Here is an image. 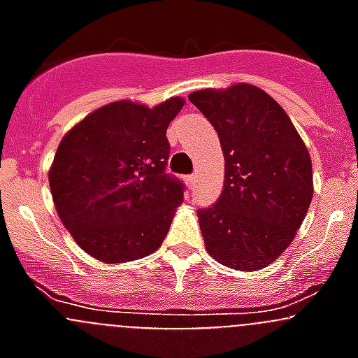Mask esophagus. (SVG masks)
Wrapping results in <instances>:
<instances>
[{
  "instance_id": "obj_1",
  "label": "esophagus",
  "mask_w": 358,
  "mask_h": 358,
  "mask_svg": "<svg viewBox=\"0 0 358 358\" xmlns=\"http://www.w3.org/2000/svg\"><path fill=\"white\" fill-rule=\"evenodd\" d=\"M195 181H197V176H188V177H186V182H188L189 188H192V186L195 185Z\"/></svg>"
}]
</instances>
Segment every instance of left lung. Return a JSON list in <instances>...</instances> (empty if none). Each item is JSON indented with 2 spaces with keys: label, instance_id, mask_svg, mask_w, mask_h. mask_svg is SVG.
I'll return each mask as SVG.
<instances>
[{
  "label": "left lung",
  "instance_id": "8db88e82",
  "mask_svg": "<svg viewBox=\"0 0 358 358\" xmlns=\"http://www.w3.org/2000/svg\"><path fill=\"white\" fill-rule=\"evenodd\" d=\"M188 100L222 145L224 189L197 211L213 260L256 271L285 252L314 195L312 161L283 107L251 84L201 90Z\"/></svg>",
  "mask_w": 358,
  "mask_h": 358
}]
</instances>
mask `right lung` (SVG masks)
<instances>
[{
	"label": "right lung",
	"mask_w": 358,
	"mask_h": 358,
	"mask_svg": "<svg viewBox=\"0 0 358 358\" xmlns=\"http://www.w3.org/2000/svg\"><path fill=\"white\" fill-rule=\"evenodd\" d=\"M185 100L156 107L131 100L107 103L77 123L59 143L50 169L57 213L75 242L106 264L156 251L182 202V185L164 173L166 129Z\"/></svg>",
	"instance_id": "right-lung-1"
}]
</instances>
